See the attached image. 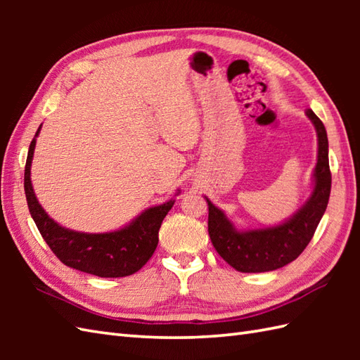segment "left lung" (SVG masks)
I'll use <instances>...</instances> for the list:
<instances>
[{
    "mask_svg": "<svg viewBox=\"0 0 360 360\" xmlns=\"http://www.w3.org/2000/svg\"><path fill=\"white\" fill-rule=\"evenodd\" d=\"M307 116L316 128L319 145L317 164L312 174L314 187L307 202L285 223L238 231L226 213L205 198L209 205V235L213 248L236 271L267 272L294 262L309 244L323 217L331 193L328 136L325 125L314 111L307 110Z\"/></svg>",
    "mask_w": 360,
    "mask_h": 360,
    "instance_id": "obj_1",
    "label": "left lung"
}]
</instances>
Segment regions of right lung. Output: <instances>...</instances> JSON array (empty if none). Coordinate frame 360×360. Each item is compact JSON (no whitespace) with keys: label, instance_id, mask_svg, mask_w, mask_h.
<instances>
[{"label":"right lung","instance_id":"obj_1","mask_svg":"<svg viewBox=\"0 0 360 360\" xmlns=\"http://www.w3.org/2000/svg\"><path fill=\"white\" fill-rule=\"evenodd\" d=\"M40 129L41 125L29 145L25 168V193L30 217L51 250L66 266L97 277L117 278L139 271L156 250L160 224L173 207L174 200L147 209L131 223L114 232L86 233L62 227L38 202L30 181V165ZM176 195H179V190Z\"/></svg>","mask_w":360,"mask_h":360}]
</instances>
